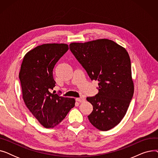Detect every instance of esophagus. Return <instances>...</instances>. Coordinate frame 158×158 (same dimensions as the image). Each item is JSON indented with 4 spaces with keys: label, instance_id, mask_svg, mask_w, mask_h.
I'll return each instance as SVG.
<instances>
[{
    "label": "esophagus",
    "instance_id": "1",
    "mask_svg": "<svg viewBox=\"0 0 158 158\" xmlns=\"http://www.w3.org/2000/svg\"><path fill=\"white\" fill-rule=\"evenodd\" d=\"M76 100V101H77L79 102H82L85 101V98L83 97H81V98H77Z\"/></svg>",
    "mask_w": 158,
    "mask_h": 158
}]
</instances>
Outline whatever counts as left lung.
I'll list each match as a JSON object with an SVG mask.
<instances>
[{
    "instance_id": "left-lung-1",
    "label": "left lung",
    "mask_w": 158,
    "mask_h": 158,
    "mask_svg": "<svg viewBox=\"0 0 158 158\" xmlns=\"http://www.w3.org/2000/svg\"><path fill=\"white\" fill-rule=\"evenodd\" d=\"M69 46L91 80L98 81V93L86 98L93 106L88 119L97 129L108 131L123 119L133 96L129 54L125 48L107 39Z\"/></svg>"
}]
</instances>
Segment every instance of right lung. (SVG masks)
Here are the masks:
<instances>
[{
	"label": "right lung",
	"mask_w": 158,
	"mask_h": 158,
	"mask_svg": "<svg viewBox=\"0 0 158 158\" xmlns=\"http://www.w3.org/2000/svg\"><path fill=\"white\" fill-rule=\"evenodd\" d=\"M69 50L64 44L37 46L25 55L19 73L22 97L27 108L45 128L57 126L74 107L73 98L50 92L56 86L53 69Z\"/></svg>",
	"instance_id": "add662e5"
}]
</instances>
